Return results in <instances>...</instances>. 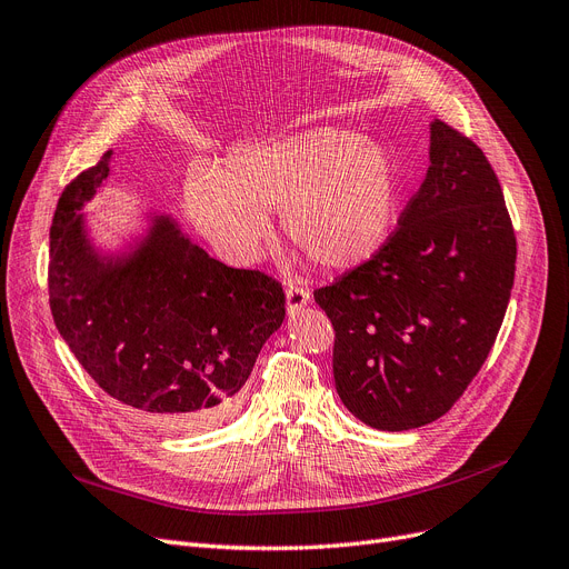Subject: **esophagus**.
<instances>
[{
    "mask_svg": "<svg viewBox=\"0 0 569 569\" xmlns=\"http://www.w3.org/2000/svg\"><path fill=\"white\" fill-rule=\"evenodd\" d=\"M308 303H310V291L299 282H289L287 284V310H289V315H299Z\"/></svg>",
    "mask_w": 569,
    "mask_h": 569,
    "instance_id": "esophagus-1",
    "label": "esophagus"
}]
</instances>
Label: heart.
I'll use <instances>...</instances> for the list:
<instances>
[{
    "instance_id": "1",
    "label": "heart",
    "mask_w": 569,
    "mask_h": 569,
    "mask_svg": "<svg viewBox=\"0 0 569 569\" xmlns=\"http://www.w3.org/2000/svg\"><path fill=\"white\" fill-rule=\"evenodd\" d=\"M400 199L396 157L359 131L317 127L236 150L218 178H194L184 201L199 229L248 261L282 210L291 246L331 270L368 261L389 240Z\"/></svg>"
}]
</instances>
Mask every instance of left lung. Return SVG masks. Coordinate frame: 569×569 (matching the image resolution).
I'll return each instance as SVG.
<instances>
[{"mask_svg":"<svg viewBox=\"0 0 569 569\" xmlns=\"http://www.w3.org/2000/svg\"><path fill=\"white\" fill-rule=\"evenodd\" d=\"M517 270V236L481 148L430 124V167L389 240L315 291L329 315L345 408L377 430L447 415L496 342Z\"/></svg>","mask_w":569,"mask_h":569,"instance_id":"left-lung-1","label":"left lung"}]
</instances>
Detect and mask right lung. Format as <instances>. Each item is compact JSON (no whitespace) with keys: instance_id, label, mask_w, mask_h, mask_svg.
Returning a JSON list of instances; mask_svg holds the SVG:
<instances>
[{"instance_id":"right-lung-1","label":"right lung","mask_w":569,"mask_h":569,"mask_svg":"<svg viewBox=\"0 0 569 569\" xmlns=\"http://www.w3.org/2000/svg\"><path fill=\"white\" fill-rule=\"evenodd\" d=\"M111 150L76 176L50 227L48 293L60 336L108 396L154 430L222 421L263 342L284 319V291L231 268L157 214L122 257H101L83 208L111 173Z\"/></svg>"}]
</instances>
